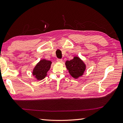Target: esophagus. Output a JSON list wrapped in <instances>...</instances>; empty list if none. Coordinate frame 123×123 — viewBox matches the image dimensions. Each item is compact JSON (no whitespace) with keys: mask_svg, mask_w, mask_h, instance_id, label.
<instances>
[{"mask_svg":"<svg viewBox=\"0 0 123 123\" xmlns=\"http://www.w3.org/2000/svg\"><path fill=\"white\" fill-rule=\"evenodd\" d=\"M56 61H57V62H61L62 61V59H57Z\"/></svg>","mask_w":123,"mask_h":123,"instance_id":"esophagus-1","label":"esophagus"}]
</instances>
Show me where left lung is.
<instances>
[{"instance_id": "8db88e82", "label": "left lung", "mask_w": 123, "mask_h": 123, "mask_svg": "<svg viewBox=\"0 0 123 123\" xmlns=\"http://www.w3.org/2000/svg\"><path fill=\"white\" fill-rule=\"evenodd\" d=\"M66 66L69 72L75 79L81 76L86 69V66L79 57H74V59L67 61Z\"/></svg>"}]
</instances>
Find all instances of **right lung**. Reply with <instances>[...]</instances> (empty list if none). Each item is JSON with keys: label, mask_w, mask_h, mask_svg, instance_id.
Here are the masks:
<instances>
[{"label": "right lung", "mask_w": 123, "mask_h": 123, "mask_svg": "<svg viewBox=\"0 0 123 123\" xmlns=\"http://www.w3.org/2000/svg\"><path fill=\"white\" fill-rule=\"evenodd\" d=\"M52 62L45 59L42 60L36 64L33 70V74L38 80H41L45 78L47 72L50 69Z\"/></svg>", "instance_id": "1"}]
</instances>
